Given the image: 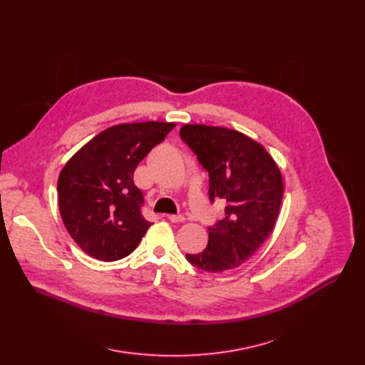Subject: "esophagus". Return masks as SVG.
<instances>
[{
    "instance_id": "1",
    "label": "esophagus",
    "mask_w": 365,
    "mask_h": 365,
    "mask_svg": "<svg viewBox=\"0 0 365 365\" xmlns=\"http://www.w3.org/2000/svg\"><path fill=\"white\" fill-rule=\"evenodd\" d=\"M168 218H169V221H172V222H183V221H185V217H183V215H169Z\"/></svg>"
}]
</instances>
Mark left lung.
<instances>
[{"instance_id":"obj_1","label":"left lung","mask_w":365,"mask_h":365,"mask_svg":"<svg viewBox=\"0 0 365 365\" xmlns=\"http://www.w3.org/2000/svg\"><path fill=\"white\" fill-rule=\"evenodd\" d=\"M180 135L210 173V199L227 200L225 218L207 228L206 248L186 254L187 262L207 273L240 267L274 230L282 172L263 144L237 130L186 124Z\"/></svg>"}]
</instances>
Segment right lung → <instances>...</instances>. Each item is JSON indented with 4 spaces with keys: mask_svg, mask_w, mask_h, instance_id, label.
I'll list each match as a JSON object with an SVG mask.
<instances>
[{
    "mask_svg": "<svg viewBox=\"0 0 365 365\" xmlns=\"http://www.w3.org/2000/svg\"><path fill=\"white\" fill-rule=\"evenodd\" d=\"M175 127L162 121L117 124L66 162L58 179L59 212L83 252L115 262L137 248L151 224L140 211L143 193L134 185V172Z\"/></svg>",
    "mask_w": 365,
    "mask_h": 365,
    "instance_id": "right-lung-1",
    "label": "right lung"
}]
</instances>
